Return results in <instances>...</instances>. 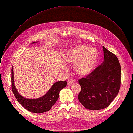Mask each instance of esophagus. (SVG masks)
Segmentation results:
<instances>
[{"label":"esophagus","mask_w":133,"mask_h":133,"mask_svg":"<svg viewBox=\"0 0 133 133\" xmlns=\"http://www.w3.org/2000/svg\"><path fill=\"white\" fill-rule=\"evenodd\" d=\"M72 83H73V81H71V80H68V81H67V84H68V85H70L72 84Z\"/></svg>","instance_id":"1"}]
</instances>
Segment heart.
Returning a JSON list of instances; mask_svg holds the SVG:
<instances>
[{
  "label": "heart",
  "mask_w": 133,
  "mask_h": 133,
  "mask_svg": "<svg viewBox=\"0 0 133 133\" xmlns=\"http://www.w3.org/2000/svg\"><path fill=\"white\" fill-rule=\"evenodd\" d=\"M98 57L97 50L94 48H88L85 45H79L69 48L64 56L66 64L75 65L74 70L78 75L86 77L90 74L95 67ZM63 70H67L65 66Z\"/></svg>",
  "instance_id": "b5f03b06"
}]
</instances>
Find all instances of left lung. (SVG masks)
Listing matches in <instances>:
<instances>
[{
  "label": "left lung",
  "instance_id": "obj_1",
  "mask_svg": "<svg viewBox=\"0 0 133 133\" xmlns=\"http://www.w3.org/2000/svg\"><path fill=\"white\" fill-rule=\"evenodd\" d=\"M104 62L85 78L79 79L80 103L87 109L108 107L119 92L121 65L115 55L103 46Z\"/></svg>",
  "mask_w": 133,
  "mask_h": 133
}]
</instances>
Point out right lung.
Instances as JSON below:
<instances>
[{"mask_svg": "<svg viewBox=\"0 0 133 133\" xmlns=\"http://www.w3.org/2000/svg\"><path fill=\"white\" fill-rule=\"evenodd\" d=\"M35 42L32 44L37 43ZM11 87L17 101L27 110L34 113H43L49 110L59 98L60 91L67 86L66 81L55 82L44 96L36 99H28L18 92L14 85L13 66L11 69Z\"/></svg>", "mask_w": 133, "mask_h": 133, "instance_id": "right-lung-1", "label": "right lung"}]
</instances>
